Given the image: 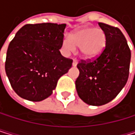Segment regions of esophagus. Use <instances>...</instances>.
I'll use <instances>...</instances> for the list:
<instances>
[{
  "label": "esophagus",
  "mask_w": 135,
  "mask_h": 135,
  "mask_svg": "<svg viewBox=\"0 0 135 135\" xmlns=\"http://www.w3.org/2000/svg\"><path fill=\"white\" fill-rule=\"evenodd\" d=\"M77 64H78V61L76 60V59H74V61H73V66H76L77 65Z\"/></svg>",
  "instance_id": "34e87169"
}]
</instances>
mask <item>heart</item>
<instances>
[{
	"instance_id": "obj_1",
	"label": "heart",
	"mask_w": 135,
	"mask_h": 135,
	"mask_svg": "<svg viewBox=\"0 0 135 135\" xmlns=\"http://www.w3.org/2000/svg\"><path fill=\"white\" fill-rule=\"evenodd\" d=\"M106 35L100 28L83 27L75 30L70 37H65L62 49L65 54L74 52L76 47H79L81 57L92 60L100 56L106 46Z\"/></svg>"
}]
</instances>
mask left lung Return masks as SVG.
I'll list each match as a JSON object with an SVG mask.
<instances>
[{
	"label": "left lung",
	"mask_w": 135,
	"mask_h": 135,
	"mask_svg": "<svg viewBox=\"0 0 135 135\" xmlns=\"http://www.w3.org/2000/svg\"><path fill=\"white\" fill-rule=\"evenodd\" d=\"M99 26L106 35L105 49L97 58L79 62V75L75 81L80 99L93 106L110 102L122 91L128 80L131 56L120 29L103 22Z\"/></svg>",
	"instance_id": "8db88e82"
}]
</instances>
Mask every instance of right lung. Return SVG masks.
<instances>
[{
    "label": "right lung",
    "mask_w": 135,
    "mask_h": 135,
    "mask_svg": "<svg viewBox=\"0 0 135 135\" xmlns=\"http://www.w3.org/2000/svg\"><path fill=\"white\" fill-rule=\"evenodd\" d=\"M66 24H27L9 44L6 72L13 91L30 101L50 96L73 60L61 54Z\"/></svg>",
    "instance_id": "1"
}]
</instances>
